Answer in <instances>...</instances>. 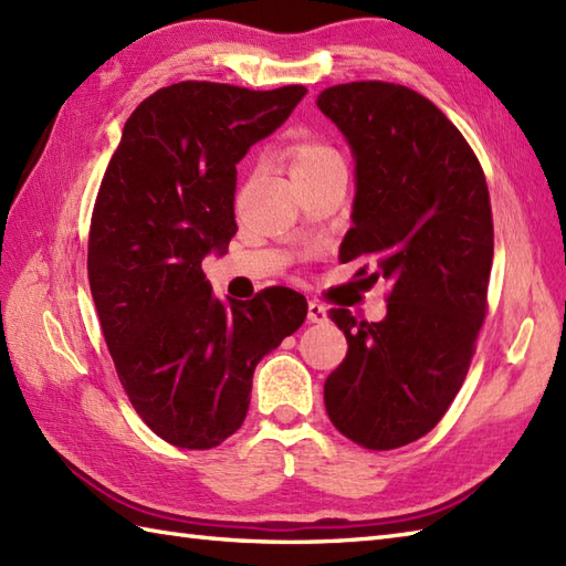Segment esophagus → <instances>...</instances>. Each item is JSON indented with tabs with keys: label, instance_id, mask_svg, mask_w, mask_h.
Listing matches in <instances>:
<instances>
[{
	"label": "esophagus",
	"instance_id": "1",
	"mask_svg": "<svg viewBox=\"0 0 566 566\" xmlns=\"http://www.w3.org/2000/svg\"><path fill=\"white\" fill-rule=\"evenodd\" d=\"M328 321V311L318 302L308 304V323H326Z\"/></svg>",
	"mask_w": 566,
	"mask_h": 566
}]
</instances>
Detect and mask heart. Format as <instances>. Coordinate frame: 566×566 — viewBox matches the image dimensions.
I'll list each match as a JSON object with an SVG mask.
<instances>
[{"mask_svg":"<svg viewBox=\"0 0 566 566\" xmlns=\"http://www.w3.org/2000/svg\"><path fill=\"white\" fill-rule=\"evenodd\" d=\"M286 160H290L292 177H306L326 170L333 165H343L340 153L331 143L321 138H298L286 148Z\"/></svg>","mask_w":566,"mask_h":566,"instance_id":"1","label":"heart"}]
</instances>
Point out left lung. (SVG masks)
I'll list each match as a JSON object with an SVG mask.
<instances>
[{
  "instance_id": "obj_1",
  "label": "left lung",
  "mask_w": 566,
  "mask_h": 566,
  "mask_svg": "<svg viewBox=\"0 0 566 566\" xmlns=\"http://www.w3.org/2000/svg\"><path fill=\"white\" fill-rule=\"evenodd\" d=\"M316 104L355 155L340 260H363L355 276L365 284H389L384 321L328 311L347 355L323 387L326 411L359 448H403L440 423L484 326L494 260L486 177L450 118L403 84H335Z\"/></svg>"
}]
</instances>
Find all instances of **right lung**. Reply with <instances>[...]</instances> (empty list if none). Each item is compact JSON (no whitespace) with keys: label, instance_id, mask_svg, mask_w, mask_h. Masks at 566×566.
Segmentation results:
<instances>
[{"label":"right lung","instance_id":"1","mask_svg":"<svg viewBox=\"0 0 566 566\" xmlns=\"http://www.w3.org/2000/svg\"><path fill=\"white\" fill-rule=\"evenodd\" d=\"M304 94V84H170L128 116L104 172L87 243L92 298L130 406L175 448L231 438L258 363L306 321V296L290 286L226 306L201 270L238 231L235 165Z\"/></svg>","mask_w":566,"mask_h":566}]
</instances>
